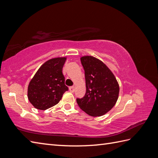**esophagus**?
I'll list each match as a JSON object with an SVG mask.
<instances>
[{"instance_id": "esophagus-1", "label": "esophagus", "mask_w": 158, "mask_h": 158, "mask_svg": "<svg viewBox=\"0 0 158 158\" xmlns=\"http://www.w3.org/2000/svg\"><path fill=\"white\" fill-rule=\"evenodd\" d=\"M69 90L71 92V93H73V92L74 91V86L69 87Z\"/></svg>"}]
</instances>
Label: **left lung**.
Wrapping results in <instances>:
<instances>
[{"label": "left lung", "mask_w": 158, "mask_h": 158, "mask_svg": "<svg viewBox=\"0 0 158 158\" xmlns=\"http://www.w3.org/2000/svg\"><path fill=\"white\" fill-rule=\"evenodd\" d=\"M85 72L86 92L77 99L82 110L89 115L99 117L110 110L118 99L119 87L110 70L99 59L92 56L81 58Z\"/></svg>", "instance_id": "left-lung-1"}]
</instances>
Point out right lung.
<instances>
[{
    "label": "right lung",
    "mask_w": 158,
    "mask_h": 158,
    "mask_svg": "<svg viewBox=\"0 0 158 158\" xmlns=\"http://www.w3.org/2000/svg\"><path fill=\"white\" fill-rule=\"evenodd\" d=\"M65 57L48 60L39 68L30 82L27 97L34 108L46 110L58 104L68 88L62 70Z\"/></svg>",
    "instance_id": "right-lung-1"
}]
</instances>
